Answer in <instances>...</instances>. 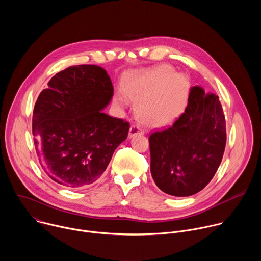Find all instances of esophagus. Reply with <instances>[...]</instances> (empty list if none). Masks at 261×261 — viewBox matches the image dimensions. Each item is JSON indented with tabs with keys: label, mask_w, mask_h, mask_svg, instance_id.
I'll return each mask as SVG.
<instances>
[{
	"label": "esophagus",
	"mask_w": 261,
	"mask_h": 261,
	"mask_svg": "<svg viewBox=\"0 0 261 261\" xmlns=\"http://www.w3.org/2000/svg\"><path fill=\"white\" fill-rule=\"evenodd\" d=\"M137 134H143V130L140 126L138 125H132L130 127V130H129V136L132 137L134 135H137Z\"/></svg>",
	"instance_id": "esophagus-1"
}]
</instances>
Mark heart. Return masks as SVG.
Masks as SVG:
<instances>
[{
	"label": "heart",
	"mask_w": 261,
	"mask_h": 261,
	"mask_svg": "<svg viewBox=\"0 0 261 261\" xmlns=\"http://www.w3.org/2000/svg\"><path fill=\"white\" fill-rule=\"evenodd\" d=\"M124 91L137 103L136 116L140 122L161 127L172 122L179 114L187 96L188 84L184 76L172 73L170 66L160 65L138 72L124 84ZM117 101L125 102L121 95L117 96Z\"/></svg>",
	"instance_id": "heart-1"
}]
</instances>
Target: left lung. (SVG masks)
<instances>
[{"label":"left lung","mask_w":261,"mask_h":261,"mask_svg":"<svg viewBox=\"0 0 261 261\" xmlns=\"http://www.w3.org/2000/svg\"><path fill=\"white\" fill-rule=\"evenodd\" d=\"M151 173L163 192L190 196L201 191L219 168L226 144V124L219 97L190 90L185 113L150 137Z\"/></svg>","instance_id":"left-lung-1"}]
</instances>
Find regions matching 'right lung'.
I'll list each match as a JSON object with an SVG mask.
<instances>
[{
  "mask_svg": "<svg viewBox=\"0 0 261 261\" xmlns=\"http://www.w3.org/2000/svg\"><path fill=\"white\" fill-rule=\"evenodd\" d=\"M114 87L96 65H76L48 82L33 111L37 156L45 173L67 188H86L105 171L130 124L104 114Z\"/></svg>",
  "mask_w": 261,
  "mask_h": 261,
  "instance_id": "add662e5",
  "label": "right lung"
}]
</instances>
